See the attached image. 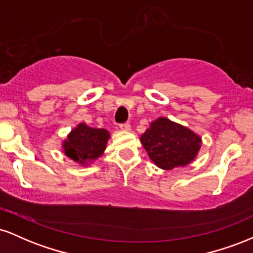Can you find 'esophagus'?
<instances>
[{
    "instance_id": "esophagus-1",
    "label": "esophagus",
    "mask_w": 253,
    "mask_h": 253,
    "mask_svg": "<svg viewBox=\"0 0 253 253\" xmlns=\"http://www.w3.org/2000/svg\"><path fill=\"white\" fill-rule=\"evenodd\" d=\"M120 129L121 130H129L130 129V124L129 123H125L120 125Z\"/></svg>"
}]
</instances>
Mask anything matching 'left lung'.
I'll return each mask as SVG.
<instances>
[{
    "instance_id": "obj_1",
    "label": "left lung",
    "mask_w": 253,
    "mask_h": 253,
    "mask_svg": "<svg viewBox=\"0 0 253 253\" xmlns=\"http://www.w3.org/2000/svg\"><path fill=\"white\" fill-rule=\"evenodd\" d=\"M140 141L151 161L164 170L188 165L201 147L199 135L167 118H158L151 123Z\"/></svg>"
}]
</instances>
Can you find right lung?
Masks as SVG:
<instances>
[{"label":"right lung","mask_w":253,"mask_h":253,"mask_svg":"<svg viewBox=\"0 0 253 253\" xmlns=\"http://www.w3.org/2000/svg\"><path fill=\"white\" fill-rule=\"evenodd\" d=\"M109 139V132L103 128H91L85 124H80L71 130L64 140L63 149L72 161L86 165L103 153Z\"/></svg>","instance_id":"add662e5"}]
</instances>
